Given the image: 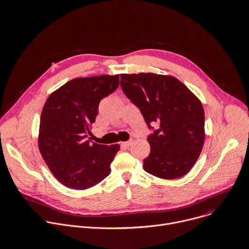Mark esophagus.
Segmentation results:
<instances>
[{
  "instance_id": "esophagus-1",
  "label": "esophagus",
  "mask_w": 249,
  "mask_h": 249,
  "mask_svg": "<svg viewBox=\"0 0 249 249\" xmlns=\"http://www.w3.org/2000/svg\"><path fill=\"white\" fill-rule=\"evenodd\" d=\"M132 142H133V141H132V140H130V141H128V142H123V145H124V146L128 147V146H130V145L132 144Z\"/></svg>"
}]
</instances>
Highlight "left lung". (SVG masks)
Instances as JSON below:
<instances>
[{
	"mask_svg": "<svg viewBox=\"0 0 249 249\" xmlns=\"http://www.w3.org/2000/svg\"><path fill=\"white\" fill-rule=\"evenodd\" d=\"M125 96L147 124L158 128L147 137L150 153L144 170L161 179L186 175L198 160L205 142V113L201 101L177 78L154 73L121 74Z\"/></svg>",
	"mask_w": 249,
	"mask_h": 249,
	"instance_id": "8db88e82",
	"label": "left lung"
}]
</instances>
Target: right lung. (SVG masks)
I'll use <instances>...</instances> for the list:
<instances>
[{
  "label": "right lung",
  "instance_id": "add662e5",
  "mask_svg": "<svg viewBox=\"0 0 249 249\" xmlns=\"http://www.w3.org/2000/svg\"><path fill=\"white\" fill-rule=\"evenodd\" d=\"M119 74L76 78L47 98L40 116L38 148L53 176L64 186L85 190L110 173L120 144L90 142L100 101L120 84Z\"/></svg>",
  "mask_w": 249,
  "mask_h": 249
}]
</instances>
